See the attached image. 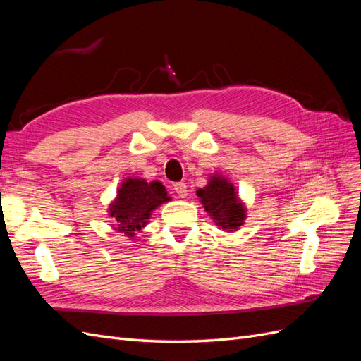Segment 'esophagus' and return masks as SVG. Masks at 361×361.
I'll use <instances>...</instances> for the list:
<instances>
[{
	"label": "esophagus",
	"instance_id": "esophagus-1",
	"mask_svg": "<svg viewBox=\"0 0 361 361\" xmlns=\"http://www.w3.org/2000/svg\"><path fill=\"white\" fill-rule=\"evenodd\" d=\"M174 192L178 194V197L179 199H185L188 195V190H187V185H185L183 182H178V183H174Z\"/></svg>",
	"mask_w": 361,
	"mask_h": 361
}]
</instances>
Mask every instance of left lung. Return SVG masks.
I'll return each mask as SVG.
<instances>
[{
    "mask_svg": "<svg viewBox=\"0 0 361 361\" xmlns=\"http://www.w3.org/2000/svg\"><path fill=\"white\" fill-rule=\"evenodd\" d=\"M204 211L209 214L215 226L223 232L239 231L247 220V207L231 179L215 171L207 179L206 187L195 191Z\"/></svg>",
    "mask_w": 361,
    "mask_h": 361,
    "instance_id": "1",
    "label": "left lung"
}]
</instances>
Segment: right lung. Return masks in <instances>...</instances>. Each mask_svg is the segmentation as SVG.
Listing matches in <instances>:
<instances>
[{"mask_svg": "<svg viewBox=\"0 0 361 361\" xmlns=\"http://www.w3.org/2000/svg\"><path fill=\"white\" fill-rule=\"evenodd\" d=\"M170 200L166 187L159 180L147 182L143 178L129 176L120 183L106 212L116 223L113 228L117 233L135 238L147 226L152 212Z\"/></svg>", "mask_w": 361, "mask_h": 361, "instance_id": "right-lung-1", "label": "right lung"}]
</instances>
